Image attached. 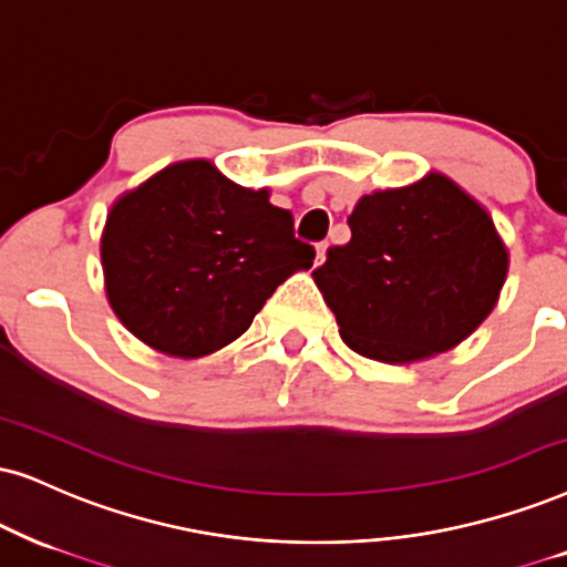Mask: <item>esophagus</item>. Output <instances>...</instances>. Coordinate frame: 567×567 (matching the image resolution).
Wrapping results in <instances>:
<instances>
[{
    "label": "esophagus",
    "mask_w": 567,
    "mask_h": 567,
    "mask_svg": "<svg viewBox=\"0 0 567 567\" xmlns=\"http://www.w3.org/2000/svg\"><path fill=\"white\" fill-rule=\"evenodd\" d=\"M327 248H329V243H319V246H317V264L327 259Z\"/></svg>",
    "instance_id": "34e87169"
}]
</instances>
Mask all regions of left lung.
<instances>
[{
	"mask_svg": "<svg viewBox=\"0 0 567 567\" xmlns=\"http://www.w3.org/2000/svg\"><path fill=\"white\" fill-rule=\"evenodd\" d=\"M350 240L327 250L313 282L355 353L411 363L463 342L497 303L507 248L484 206L432 172L363 196Z\"/></svg>",
	"mask_w": 567,
	"mask_h": 567,
	"instance_id": "obj_1",
	"label": "left lung"
}]
</instances>
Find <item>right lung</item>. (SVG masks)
<instances>
[{
    "mask_svg": "<svg viewBox=\"0 0 567 567\" xmlns=\"http://www.w3.org/2000/svg\"><path fill=\"white\" fill-rule=\"evenodd\" d=\"M313 259L269 190L235 185L206 159L169 164L117 198L102 235L117 319L177 358L238 340L277 285Z\"/></svg>",
    "mask_w": 567,
    "mask_h": 567,
    "instance_id": "obj_1",
    "label": "right lung"
}]
</instances>
